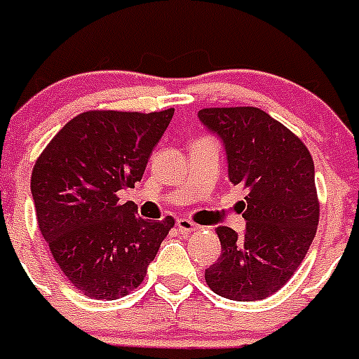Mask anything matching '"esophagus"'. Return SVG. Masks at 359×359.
<instances>
[{
    "instance_id": "34e87169",
    "label": "esophagus",
    "mask_w": 359,
    "mask_h": 359,
    "mask_svg": "<svg viewBox=\"0 0 359 359\" xmlns=\"http://www.w3.org/2000/svg\"><path fill=\"white\" fill-rule=\"evenodd\" d=\"M177 229H179V232L189 234V232H197V230H199V225H195L194 221L189 219H179L177 221Z\"/></svg>"
}]
</instances>
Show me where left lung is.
I'll return each instance as SVG.
<instances>
[{"instance_id": "obj_1", "label": "left lung", "mask_w": 359, "mask_h": 359, "mask_svg": "<svg viewBox=\"0 0 359 359\" xmlns=\"http://www.w3.org/2000/svg\"><path fill=\"white\" fill-rule=\"evenodd\" d=\"M199 119L223 140L230 182L247 189L245 236L215 229L221 256L205 280L230 301H262L290 280L316 238L313 158L299 136L256 107L203 109Z\"/></svg>"}]
</instances>
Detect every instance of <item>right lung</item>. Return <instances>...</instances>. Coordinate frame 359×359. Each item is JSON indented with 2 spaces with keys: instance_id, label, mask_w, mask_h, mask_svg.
<instances>
[{
  "instance_id": "obj_1",
  "label": "right lung",
  "mask_w": 359,
  "mask_h": 359,
  "mask_svg": "<svg viewBox=\"0 0 359 359\" xmlns=\"http://www.w3.org/2000/svg\"><path fill=\"white\" fill-rule=\"evenodd\" d=\"M175 109L88 110L64 125L31 175L36 221L55 262L79 291L116 301L136 290L175 219L136 217L119 194L142 180Z\"/></svg>"
}]
</instances>
